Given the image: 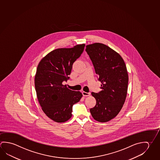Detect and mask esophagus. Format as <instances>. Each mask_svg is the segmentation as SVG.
<instances>
[{"label":"esophagus","mask_w":160,"mask_h":160,"mask_svg":"<svg viewBox=\"0 0 160 160\" xmlns=\"http://www.w3.org/2000/svg\"><path fill=\"white\" fill-rule=\"evenodd\" d=\"M82 94L83 96H85V97H88V96H89L90 95V92H82Z\"/></svg>","instance_id":"esophagus-1"}]
</instances>
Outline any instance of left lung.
<instances>
[{"mask_svg": "<svg viewBox=\"0 0 160 160\" xmlns=\"http://www.w3.org/2000/svg\"><path fill=\"white\" fill-rule=\"evenodd\" d=\"M86 51L101 82V90L92 92L96 104L90 112L93 118L106 122L115 118L126 99L129 81L126 65L120 55L100 42L86 46Z\"/></svg>", "mask_w": 160, "mask_h": 160, "instance_id": "1", "label": "left lung"}]
</instances>
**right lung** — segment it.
Wrapping results in <instances>:
<instances>
[{"instance_id":"add662e5","label":"right lung","mask_w":160,"mask_h":160,"mask_svg":"<svg viewBox=\"0 0 160 160\" xmlns=\"http://www.w3.org/2000/svg\"><path fill=\"white\" fill-rule=\"evenodd\" d=\"M85 44L51 51L40 61L35 76L37 98L42 111L51 120L65 122L72 116V106L82 94L62 84L70 78L73 62L81 56Z\"/></svg>"}]
</instances>
